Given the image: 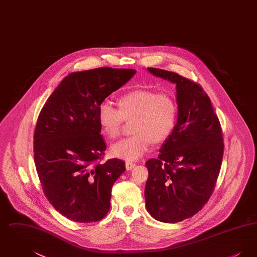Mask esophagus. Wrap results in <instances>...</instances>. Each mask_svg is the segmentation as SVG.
I'll use <instances>...</instances> for the list:
<instances>
[{
    "mask_svg": "<svg viewBox=\"0 0 257 257\" xmlns=\"http://www.w3.org/2000/svg\"><path fill=\"white\" fill-rule=\"evenodd\" d=\"M125 166H126V170H127V171H131L132 169H134L135 167H136V164L133 163V162L127 161V162L125 163Z\"/></svg>",
    "mask_w": 257,
    "mask_h": 257,
    "instance_id": "34e87169",
    "label": "esophagus"
}]
</instances>
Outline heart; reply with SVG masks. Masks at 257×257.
Masks as SVG:
<instances>
[{
  "label": "heart",
  "mask_w": 257,
  "mask_h": 257,
  "mask_svg": "<svg viewBox=\"0 0 257 257\" xmlns=\"http://www.w3.org/2000/svg\"><path fill=\"white\" fill-rule=\"evenodd\" d=\"M118 109L108 102L98 107V122L104 134L117 137L124 120L132 121L133 136L110 147L111 156L127 161L143 157L151 144L159 145L171 136L176 121L177 108L171 95L150 89H135L117 101Z\"/></svg>",
  "instance_id": "1"
}]
</instances>
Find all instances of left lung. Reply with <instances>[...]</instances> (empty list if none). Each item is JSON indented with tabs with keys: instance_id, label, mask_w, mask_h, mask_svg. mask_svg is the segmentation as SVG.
<instances>
[{
	"instance_id": "1",
	"label": "left lung",
	"mask_w": 257,
	"mask_h": 257,
	"mask_svg": "<svg viewBox=\"0 0 257 257\" xmlns=\"http://www.w3.org/2000/svg\"><path fill=\"white\" fill-rule=\"evenodd\" d=\"M147 70L176 85L177 120L148 170L145 197L155 220L174 223L193 217L213 193L223 155L219 119L203 88L179 74Z\"/></svg>"
}]
</instances>
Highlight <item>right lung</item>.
<instances>
[{
    "mask_svg": "<svg viewBox=\"0 0 257 257\" xmlns=\"http://www.w3.org/2000/svg\"><path fill=\"white\" fill-rule=\"evenodd\" d=\"M136 74L110 67L66 76L47 99L35 131V163L43 192L61 215L77 222L102 220L121 160L98 163L106 150L98 107Z\"/></svg>",
    "mask_w": 257,
    "mask_h": 257,
    "instance_id": "1",
    "label": "right lung"
}]
</instances>
